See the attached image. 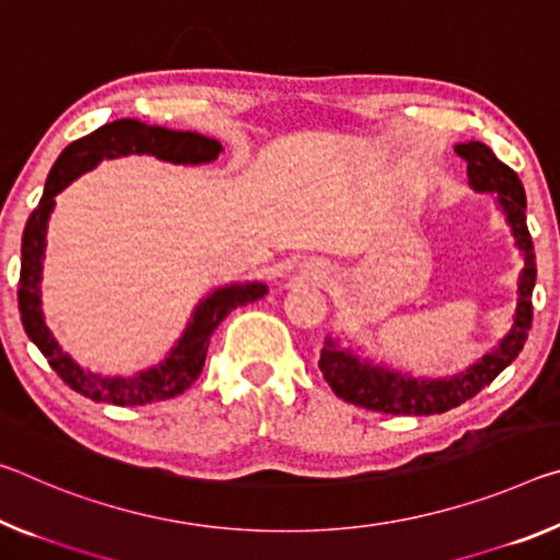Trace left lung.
I'll use <instances>...</instances> for the list:
<instances>
[{
    "mask_svg": "<svg viewBox=\"0 0 560 560\" xmlns=\"http://www.w3.org/2000/svg\"><path fill=\"white\" fill-rule=\"evenodd\" d=\"M456 154L466 159L468 184L476 191L495 194V201H499L523 256L518 301L511 331L503 336L493 351L483 353L466 371L448 378H413L386 366H376L369 359H359L351 349H343L339 341L328 336L324 341L322 359H318V369H322L331 392L353 406L392 416L443 413L474 398L481 388L491 384L518 357V351L528 339L530 318H534L530 294H534L536 283V254L526 226V191H523L518 174L499 162L491 149L481 141L458 144Z\"/></svg>",
    "mask_w": 560,
    "mask_h": 560,
    "instance_id": "obj_1",
    "label": "left lung"
}]
</instances>
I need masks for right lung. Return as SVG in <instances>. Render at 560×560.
Masks as SVG:
<instances>
[{
  "mask_svg": "<svg viewBox=\"0 0 560 560\" xmlns=\"http://www.w3.org/2000/svg\"><path fill=\"white\" fill-rule=\"evenodd\" d=\"M129 154L156 156L172 164H209L221 154V144L217 139L201 137L197 131H174L164 127H149L139 119H117L104 124L92 135L77 139L51 166L47 176V186L39 199V207L26 219L22 234V271H20V314L24 331L32 343L44 353L49 366L69 388L82 394L92 401L114 404V406H144L154 401H166L184 394L194 381L199 378L207 359L209 339L214 328L238 306L252 304L261 299L266 291L264 283H229V287L214 289L207 299L199 301L194 308L189 326L184 328L182 339L168 351V357L154 369L141 371L137 376H100L79 366V363L61 351L49 326L44 324L42 314V259L44 246H47V224L55 209V197L94 168L102 159H117Z\"/></svg>",
  "mask_w": 560,
  "mask_h": 560,
  "instance_id": "right-lung-1",
  "label": "right lung"
}]
</instances>
